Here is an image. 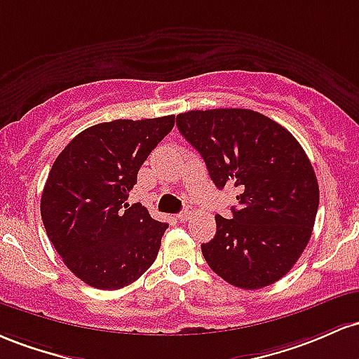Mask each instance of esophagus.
I'll list each match as a JSON object with an SVG mask.
<instances>
[{
	"label": "esophagus",
	"mask_w": 359,
	"mask_h": 359,
	"mask_svg": "<svg viewBox=\"0 0 359 359\" xmlns=\"http://www.w3.org/2000/svg\"><path fill=\"white\" fill-rule=\"evenodd\" d=\"M191 213H193L191 207H184L183 210H181V212L178 213V219L181 220V222H187V220L191 217Z\"/></svg>",
	"instance_id": "34e87169"
}]
</instances>
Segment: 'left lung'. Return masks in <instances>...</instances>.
Instances as JSON below:
<instances>
[{
    "label": "left lung",
    "instance_id": "left-lung-1",
    "mask_svg": "<svg viewBox=\"0 0 359 359\" xmlns=\"http://www.w3.org/2000/svg\"><path fill=\"white\" fill-rule=\"evenodd\" d=\"M176 126L215 187L241 190L232 219L215 215V237L201 244L208 266L237 288L275 283L304 252L319 208L316 172L299 140L245 108L191 110Z\"/></svg>",
    "mask_w": 359,
    "mask_h": 359
}]
</instances>
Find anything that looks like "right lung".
<instances>
[{
	"label": "right lung",
	"instance_id": "obj_1",
	"mask_svg": "<svg viewBox=\"0 0 359 359\" xmlns=\"http://www.w3.org/2000/svg\"><path fill=\"white\" fill-rule=\"evenodd\" d=\"M175 127V115L93 126L52 164L40 200L50 243L79 280L100 290L134 283L151 268L168 224L128 191L147 156Z\"/></svg>",
	"mask_w": 359,
	"mask_h": 359
}]
</instances>
